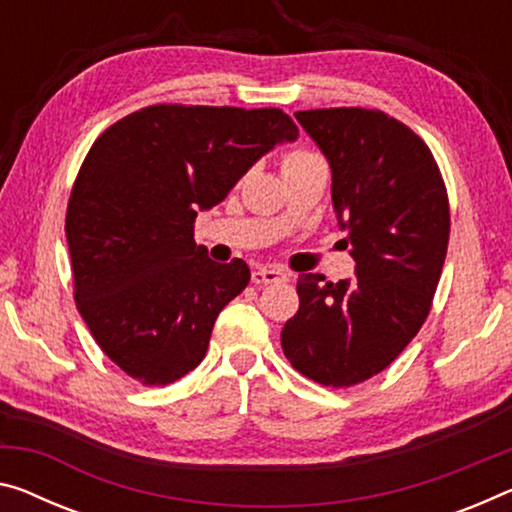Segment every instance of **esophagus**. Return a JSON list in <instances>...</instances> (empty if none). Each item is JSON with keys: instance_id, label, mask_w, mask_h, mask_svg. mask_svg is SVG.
<instances>
[{"instance_id": "obj_1", "label": "esophagus", "mask_w": 512, "mask_h": 512, "mask_svg": "<svg viewBox=\"0 0 512 512\" xmlns=\"http://www.w3.org/2000/svg\"><path fill=\"white\" fill-rule=\"evenodd\" d=\"M288 279H290V274L286 270H281V267H256V270L251 272V281H254L256 286H267V283H283Z\"/></svg>"}]
</instances>
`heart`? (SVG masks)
<instances>
[{
	"label": "heart",
	"mask_w": 512,
	"mask_h": 512,
	"mask_svg": "<svg viewBox=\"0 0 512 512\" xmlns=\"http://www.w3.org/2000/svg\"><path fill=\"white\" fill-rule=\"evenodd\" d=\"M318 157H320L318 153L306 151V148H297V151H290V153L283 155L281 167L283 169H290V167H297V164H304V162H309V160H318Z\"/></svg>",
	"instance_id": "1"
}]
</instances>
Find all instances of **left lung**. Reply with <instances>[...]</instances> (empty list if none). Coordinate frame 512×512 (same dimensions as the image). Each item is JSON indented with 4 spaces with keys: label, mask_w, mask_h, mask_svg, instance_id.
<instances>
[{
    "label": "left lung",
    "mask_w": 512,
    "mask_h": 512,
    "mask_svg": "<svg viewBox=\"0 0 512 512\" xmlns=\"http://www.w3.org/2000/svg\"><path fill=\"white\" fill-rule=\"evenodd\" d=\"M295 119L332 167L357 277L300 274V309L283 325L281 348L322 387H355L384 371L428 318L451 233L446 185L426 141L380 109H306Z\"/></svg>",
    "instance_id": "1"
}]
</instances>
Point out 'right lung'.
Segmentation results:
<instances>
[{
    "instance_id": "right-lung-1",
    "label": "right lung",
    "mask_w": 512,
    "mask_h": 512,
    "mask_svg": "<svg viewBox=\"0 0 512 512\" xmlns=\"http://www.w3.org/2000/svg\"><path fill=\"white\" fill-rule=\"evenodd\" d=\"M295 137L277 107L151 105L93 141L66 210L73 293L100 350L132 380L164 387L206 357L219 311L251 274L242 258L215 263L196 245V210Z\"/></svg>"
}]
</instances>
